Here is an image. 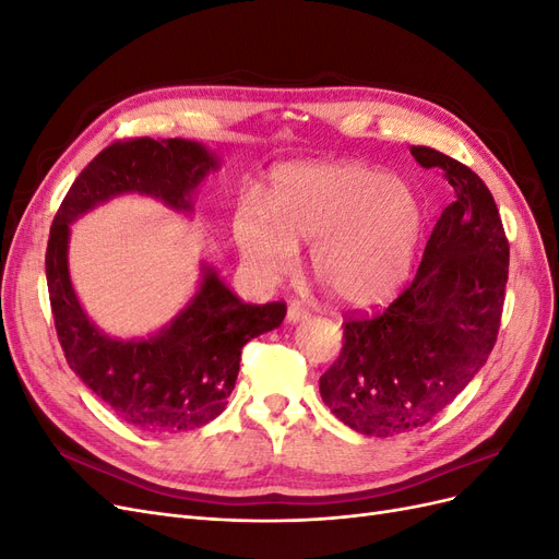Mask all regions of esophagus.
<instances>
[{
  "instance_id": "esophagus-1",
  "label": "esophagus",
  "mask_w": 559,
  "mask_h": 559,
  "mask_svg": "<svg viewBox=\"0 0 559 559\" xmlns=\"http://www.w3.org/2000/svg\"><path fill=\"white\" fill-rule=\"evenodd\" d=\"M308 317H310V312L300 306H289V310H286V321H289V324H298V321L308 319Z\"/></svg>"
}]
</instances>
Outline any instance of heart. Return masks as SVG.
<instances>
[{
    "mask_svg": "<svg viewBox=\"0 0 559 559\" xmlns=\"http://www.w3.org/2000/svg\"><path fill=\"white\" fill-rule=\"evenodd\" d=\"M421 228V200L389 173L361 163H296L275 175L267 205L238 212L233 238L263 284L294 275L298 242H312L317 280L349 308H376L408 280Z\"/></svg>",
    "mask_w": 559,
    "mask_h": 559,
    "instance_id": "1",
    "label": "heart"
}]
</instances>
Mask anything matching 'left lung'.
<instances>
[{
  "mask_svg": "<svg viewBox=\"0 0 559 559\" xmlns=\"http://www.w3.org/2000/svg\"><path fill=\"white\" fill-rule=\"evenodd\" d=\"M411 154L443 170L454 200L413 284L382 314L345 321L341 357L319 378L331 413L376 438L425 427L485 366L509 280V240L483 179L431 146Z\"/></svg>",
  "mask_w": 559,
  "mask_h": 559,
  "instance_id": "obj_1",
  "label": "left lung"
}]
</instances>
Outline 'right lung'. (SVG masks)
Wrapping results in <instances>:
<instances>
[{"label":"right lung","instance_id":"1","mask_svg":"<svg viewBox=\"0 0 559 559\" xmlns=\"http://www.w3.org/2000/svg\"><path fill=\"white\" fill-rule=\"evenodd\" d=\"M218 167L214 151L193 140L116 142L76 177L50 226L46 282L64 359L118 417L146 433L191 431L222 415L242 347L277 329L286 306H247L202 263L193 298L163 329L114 337L93 324L74 292L67 263L72 224L118 195L154 198L191 216L198 186Z\"/></svg>","mask_w":559,"mask_h":559}]
</instances>
